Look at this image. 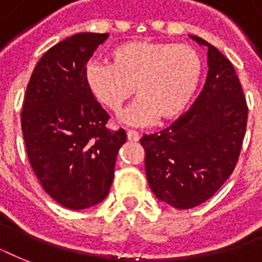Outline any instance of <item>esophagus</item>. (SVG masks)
Segmentation results:
<instances>
[{
  "label": "esophagus",
  "instance_id": "34e87169",
  "mask_svg": "<svg viewBox=\"0 0 262 262\" xmlns=\"http://www.w3.org/2000/svg\"><path fill=\"white\" fill-rule=\"evenodd\" d=\"M126 136L129 141H139L140 140V135L136 130H127Z\"/></svg>",
  "mask_w": 262,
  "mask_h": 262
}]
</instances>
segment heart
<instances>
[{
	"instance_id": "b5f03b06",
	"label": "heart",
	"mask_w": 262,
	"mask_h": 262,
	"mask_svg": "<svg viewBox=\"0 0 262 262\" xmlns=\"http://www.w3.org/2000/svg\"><path fill=\"white\" fill-rule=\"evenodd\" d=\"M203 62L186 45L133 40L111 51V65L91 61L84 79L91 94L111 111H119L135 88L139 99L122 114L123 122L147 126L158 117H178L199 87Z\"/></svg>"
}]
</instances>
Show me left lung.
Segmentation results:
<instances>
[{"mask_svg":"<svg viewBox=\"0 0 262 262\" xmlns=\"http://www.w3.org/2000/svg\"><path fill=\"white\" fill-rule=\"evenodd\" d=\"M190 38L208 50L205 85L190 110L140 140L151 190L177 209L205 203L227 181L248 123V104L232 63L203 38Z\"/></svg>","mask_w":262,"mask_h":262,"instance_id":"obj_1","label":"left lung"}]
</instances>
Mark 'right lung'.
<instances>
[{
	"label": "right lung",
	"instance_id": "right-lung-1",
	"mask_svg": "<svg viewBox=\"0 0 262 262\" xmlns=\"http://www.w3.org/2000/svg\"><path fill=\"white\" fill-rule=\"evenodd\" d=\"M108 34L80 32L47 50L27 85L21 129L31 167L47 194L68 209L102 203L114 179L123 129L106 127L84 69Z\"/></svg>",
	"mask_w": 262,
	"mask_h": 262
}]
</instances>
